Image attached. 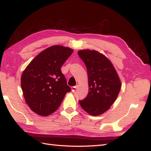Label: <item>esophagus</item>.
<instances>
[{"label": "esophagus", "instance_id": "1", "mask_svg": "<svg viewBox=\"0 0 151 151\" xmlns=\"http://www.w3.org/2000/svg\"><path fill=\"white\" fill-rule=\"evenodd\" d=\"M76 88H77V86H73V87H72V88H71L72 91L73 92H75V91H76Z\"/></svg>", "mask_w": 151, "mask_h": 151}]
</instances>
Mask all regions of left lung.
Wrapping results in <instances>:
<instances>
[{
  "label": "left lung",
  "mask_w": 151,
  "mask_h": 151,
  "mask_svg": "<svg viewBox=\"0 0 151 151\" xmlns=\"http://www.w3.org/2000/svg\"><path fill=\"white\" fill-rule=\"evenodd\" d=\"M78 55L86 64L89 81L88 94L79 100V104L91 115L103 114L120 93V78L111 61L99 52L84 50L79 51Z\"/></svg>",
  "instance_id": "1"
}]
</instances>
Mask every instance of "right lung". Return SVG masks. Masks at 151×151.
<instances>
[{"label":"right lung","mask_w":151,"mask_h":151,"mask_svg":"<svg viewBox=\"0 0 151 151\" xmlns=\"http://www.w3.org/2000/svg\"><path fill=\"white\" fill-rule=\"evenodd\" d=\"M73 52L72 49L62 45L50 47L24 71L21 87L26 104L35 113L46 116L54 113L65 94L71 91L60 69Z\"/></svg>","instance_id":"add662e5"}]
</instances>
